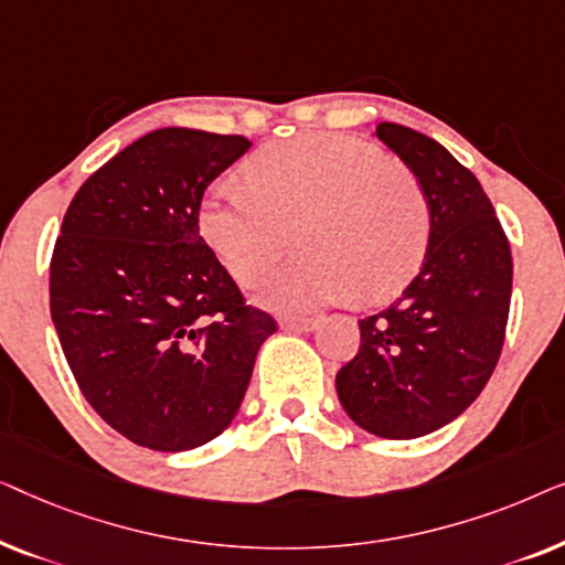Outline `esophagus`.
Returning <instances> with one entry per match:
<instances>
[{
	"instance_id": "obj_1",
	"label": "esophagus",
	"mask_w": 565,
	"mask_h": 565,
	"mask_svg": "<svg viewBox=\"0 0 565 565\" xmlns=\"http://www.w3.org/2000/svg\"><path fill=\"white\" fill-rule=\"evenodd\" d=\"M280 327L288 331H313L319 327V319H316V316H285Z\"/></svg>"
}]
</instances>
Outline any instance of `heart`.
I'll return each instance as SVG.
<instances>
[{"label": "heart", "instance_id": "b5f03b06", "mask_svg": "<svg viewBox=\"0 0 565 565\" xmlns=\"http://www.w3.org/2000/svg\"><path fill=\"white\" fill-rule=\"evenodd\" d=\"M249 184L221 182L200 231L238 282L257 285L292 246L303 254L265 285L277 308L303 311L350 296L391 298L422 267L429 205L422 184L377 146L311 134L262 149Z\"/></svg>", "mask_w": 565, "mask_h": 565}]
</instances>
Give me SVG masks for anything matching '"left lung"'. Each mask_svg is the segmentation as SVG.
Instances as JSON below:
<instances>
[{
  "instance_id": "1",
  "label": "left lung",
  "mask_w": 565,
  "mask_h": 565,
  "mask_svg": "<svg viewBox=\"0 0 565 565\" xmlns=\"http://www.w3.org/2000/svg\"><path fill=\"white\" fill-rule=\"evenodd\" d=\"M375 136L427 195L429 246L404 292L360 321L337 393L370 435L414 439L460 416L489 383L507 334L512 249L481 182L445 146L398 122Z\"/></svg>"
}]
</instances>
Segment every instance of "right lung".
<instances>
[{"mask_svg": "<svg viewBox=\"0 0 565 565\" xmlns=\"http://www.w3.org/2000/svg\"><path fill=\"white\" fill-rule=\"evenodd\" d=\"M244 136L159 128L76 190L51 257V319L89 406L161 452L234 419L277 321L246 303L200 236L203 192Z\"/></svg>", "mask_w": 565, "mask_h": 565, "instance_id": "obj_1", "label": "right lung"}]
</instances>
